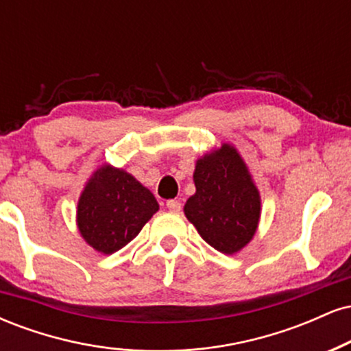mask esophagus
<instances>
[{"mask_svg": "<svg viewBox=\"0 0 351 351\" xmlns=\"http://www.w3.org/2000/svg\"><path fill=\"white\" fill-rule=\"evenodd\" d=\"M167 208L170 209V211L180 213L181 211V203L178 199H170V201H167Z\"/></svg>", "mask_w": 351, "mask_h": 351, "instance_id": "obj_1", "label": "esophagus"}]
</instances>
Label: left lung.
I'll return each mask as SVG.
<instances>
[{
	"mask_svg": "<svg viewBox=\"0 0 351 351\" xmlns=\"http://www.w3.org/2000/svg\"><path fill=\"white\" fill-rule=\"evenodd\" d=\"M196 193L183 211L206 243L223 254L252 241L261 219V193L247 165L231 143L204 153L193 173Z\"/></svg>",
	"mask_w": 351,
	"mask_h": 351,
	"instance_id": "left-lung-1",
	"label": "left lung"
}]
</instances>
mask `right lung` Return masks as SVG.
Instances as JSON below:
<instances>
[{
    "instance_id": "obj_1",
    "label": "right lung",
    "mask_w": 351,
    "mask_h": 351,
    "mask_svg": "<svg viewBox=\"0 0 351 351\" xmlns=\"http://www.w3.org/2000/svg\"><path fill=\"white\" fill-rule=\"evenodd\" d=\"M158 209L153 193L134 175L102 163L80 193L75 223L92 249L114 254L135 239Z\"/></svg>"
}]
</instances>
